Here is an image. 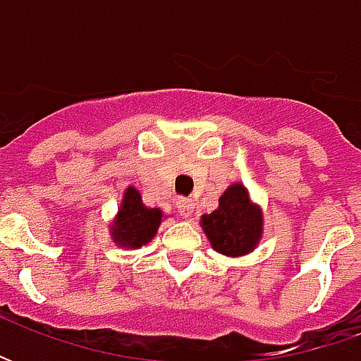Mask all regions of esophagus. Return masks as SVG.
<instances>
[{"mask_svg":"<svg viewBox=\"0 0 361 361\" xmlns=\"http://www.w3.org/2000/svg\"><path fill=\"white\" fill-rule=\"evenodd\" d=\"M176 209L183 216H190L195 211V201L187 199V197H180V199H176Z\"/></svg>","mask_w":361,"mask_h":361,"instance_id":"1","label":"esophagus"}]
</instances>
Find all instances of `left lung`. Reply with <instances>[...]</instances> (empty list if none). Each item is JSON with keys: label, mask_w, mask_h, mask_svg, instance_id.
Instances as JSON below:
<instances>
[{"label": "left lung", "mask_w": 361, "mask_h": 361, "mask_svg": "<svg viewBox=\"0 0 361 361\" xmlns=\"http://www.w3.org/2000/svg\"><path fill=\"white\" fill-rule=\"evenodd\" d=\"M263 209L251 199L243 183H233L219 197L213 213L201 216V229L221 255L239 259L257 249L263 239Z\"/></svg>", "instance_id": "1"}]
</instances>
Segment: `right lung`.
Returning a JSON list of instances; mask_svg holds the SVG:
<instances>
[{
	"label": "right lung",
	"instance_id": "1",
	"mask_svg": "<svg viewBox=\"0 0 361 361\" xmlns=\"http://www.w3.org/2000/svg\"><path fill=\"white\" fill-rule=\"evenodd\" d=\"M164 219L166 215L160 209L146 207L140 190L128 185L122 192L116 215L108 223V233L120 249H140L157 237Z\"/></svg>",
	"mask_w": 361,
	"mask_h": 361
}]
</instances>
